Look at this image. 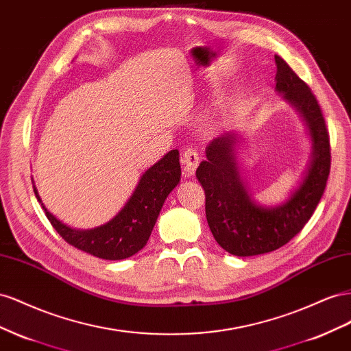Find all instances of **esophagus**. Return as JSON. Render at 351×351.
<instances>
[{"label":"esophagus","mask_w":351,"mask_h":351,"mask_svg":"<svg viewBox=\"0 0 351 351\" xmlns=\"http://www.w3.org/2000/svg\"><path fill=\"white\" fill-rule=\"evenodd\" d=\"M198 163H199V157L195 149H191V148L185 149L182 154V167H184V172L188 176H191L195 172Z\"/></svg>","instance_id":"obj_1"}]
</instances>
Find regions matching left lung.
Listing matches in <instances>:
<instances>
[{"label": "left lung", "mask_w": 351, "mask_h": 351, "mask_svg": "<svg viewBox=\"0 0 351 351\" xmlns=\"http://www.w3.org/2000/svg\"><path fill=\"white\" fill-rule=\"evenodd\" d=\"M275 91L302 117L310 138L304 172L287 197L276 204L256 202L247 186L244 134L226 131L206 147V160L195 176L206 191V217L217 244L229 254L250 257L285 245L312 217L324 195L331 153L325 119L317 99L284 60L275 56Z\"/></svg>", "instance_id": "obj_1"}]
</instances>
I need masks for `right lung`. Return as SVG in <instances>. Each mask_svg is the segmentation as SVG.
Instances as JSON below:
<instances>
[{
  "mask_svg": "<svg viewBox=\"0 0 351 351\" xmlns=\"http://www.w3.org/2000/svg\"><path fill=\"white\" fill-rule=\"evenodd\" d=\"M179 181V152L170 149L141 175L125 206L108 222L91 229H76L63 223L44 206L34 181L32 184L48 220L66 243L98 258L123 260L145 247L160 210Z\"/></svg>",
  "mask_w": 351,
  "mask_h": 351,
  "instance_id": "right-lung-1",
  "label": "right lung"
}]
</instances>
